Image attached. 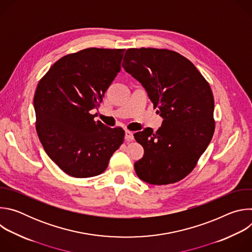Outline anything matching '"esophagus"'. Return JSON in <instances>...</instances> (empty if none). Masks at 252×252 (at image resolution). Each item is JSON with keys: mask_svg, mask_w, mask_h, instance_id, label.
I'll return each instance as SVG.
<instances>
[{"mask_svg": "<svg viewBox=\"0 0 252 252\" xmlns=\"http://www.w3.org/2000/svg\"><path fill=\"white\" fill-rule=\"evenodd\" d=\"M125 138H126V140H132L133 138H134V136H133V132L132 131H130V130H126V136H125Z\"/></svg>", "mask_w": 252, "mask_h": 252, "instance_id": "esophagus-1", "label": "esophagus"}]
</instances>
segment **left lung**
<instances>
[{
    "mask_svg": "<svg viewBox=\"0 0 252 252\" xmlns=\"http://www.w3.org/2000/svg\"><path fill=\"white\" fill-rule=\"evenodd\" d=\"M123 67L141 83L163 118L156 132L147 127L134 133L145 149L134 163L137 176L156 186L182 181L193 170L214 132L208 82L189 59L166 49H128Z\"/></svg>",
    "mask_w": 252,
    "mask_h": 252,
    "instance_id": "1",
    "label": "left lung"
}]
</instances>
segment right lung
<instances>
[{
    "mask_svg": "<svg viewBox=\"0 0 252 252\" xmlns=\"http://www.w3.org/2000/svg\"><path fill=\"white\" fill-rule=\"evenodd\" d=\"M125 49L89 48L63 56L40 80L33 96L35 129L45 152L66 174L102 173L125 130L95 122L92 111L119 71Z\"/></svg>",
    "mask_w": 252,
    "mask_h": 252,
    "instance_id": "right-lung-1",
    "label": "right lung"
}]
</instances>
